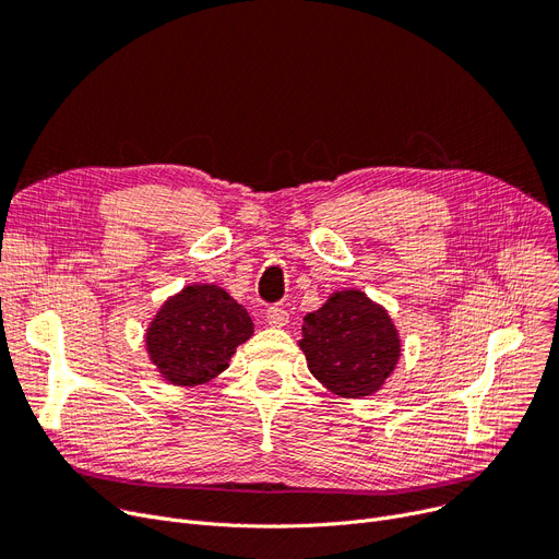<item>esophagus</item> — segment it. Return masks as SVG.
<instances>
[{"mask_svg": "<svg viewBox=\"0 0 559 559\" xmlns=\"http://www.w3.org/2000/svg\"><path fill=\"white\" fill-rule=\"evenodd\" d=\"M265 321H269V325L273 328H284L288 323V311L280 305H273L269 307V311H265Z\"/></svg>", "mask_w": 559, "mask_h": 559, "instance_id": "1", "label": "esophagus"}]
</instances>
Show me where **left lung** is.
Segmentation results:
<instances>
[{
	"instance_id": "obj_1",
	"label": "left lung",
	"mask_w": 559,
	"mask_h": 559,
	"mask_svg": "<svg viewBox=\"0 0 559 559\" xmlns=\"http://www.w3.org/2000/svg\"><path fill=\"white\" fill-rule=\"evenodd\" d=\"M300 348L311 376L343 397L376 393L401 357L389 313L361 290H338L302 321Z\"/></svg>"
}]
</instances>
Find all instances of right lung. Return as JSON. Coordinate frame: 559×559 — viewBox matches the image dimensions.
I'll list each match as a JSON object with an SVG mask.
<instances>
[{"mask_svg": "<svg viewBox=\"0 0 559 559\" xmlns=\"http://www.w3.org/2000/svg\"><path fill=\"white\" fill-rule=\"evenodd\" d=\"M252 332L248 311L227 290L193 284L162 307L145 341L158 373L173 384L195 386L223 373Z\"/></svg>", "mask_w": 559, "mask_h": 559, "instance_id": "obj_1", "label": "right lung"}]
</instances>
